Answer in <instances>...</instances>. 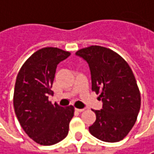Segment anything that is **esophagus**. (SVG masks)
<instances>
[{
    "label": "esophagus",
    "mask_w": 154,
    "mask_h": 154,
    "mask_svg": "<svg viewBox=\"0 0 154 154\" xmlns=\"http://www.w3.org/2000/svg\"><path fill=\"white\" fill-rule=\"evenodd\" d=\"M83 110H84V109H75V111H77V112H82Z\"/></svg>",
    "instance_id": "1"
}]
</instances>
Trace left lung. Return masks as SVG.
Wrapping results in <instances>:
<instances>
[{
  "mask_svg": "<svg viewBox=\"0 0 154 154\" xmlns=\"http://www.w3.org/2000/svg\"><path fill=\"white\" fill-rule=\"evenodd\" d=\"M77 56L88 64L92 90L100 94L101 110L89 132L105 142H118L130 132L140 109V93L127 62L112 50L92 45L79 50Z\"/></svg>",
  "mask_w": 154,
  "mask_h": 154,
  "instance_id": "left-lung-1",
  "label": "left lung"
}]
</instances>
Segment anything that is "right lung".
Instances as JSON below:
<instances>
[{"mask_svg": "<svg viewBox=\"0 0 154 154\" xmlns=\"http://www.w3.org/2000/svg\"><path fill=\"white\" fill-rule=\"evenodd\" d=\"M70 52L55 47H45L33 53L23 65L17 77L14 108L23 131L35 142L51 146L68 134L74 108L51 104L49 95L59 63Z\"/></svg>", "mask_w": 154, "mask_h": 154, "instance_id": "1", "label": "right lung"}]
</instances>
